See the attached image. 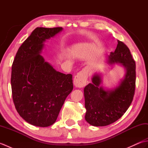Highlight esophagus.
Returning a JSON list of instances; mask_svg holds the SVG:
<instances>
[{
    "label": "esophagus",
    "instance_id": "1",
    "mask_svg": "<svg viewBox=\"0 0 148 148\" xmlns=\"http://www.w3.org/2000/svg\"><path fill=\"white\" fill-rule=\"evenodd\" d=\"M88 79V72L83 70L79 71L75 76L74 79V85L78 88H83L86 86Z\"/></svg>",
    "mask_w": 148,
    "mask_h": 148
}]
</instances>
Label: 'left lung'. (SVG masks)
<instances>
[{
	"instance_id": "left-lung-1",
	"label": "left lung",
	"mask_w": 148,
	"mask_h": 148,
	"mask_svg": "<svg viewBox=\"0 0 148 148\" xmlns=\"http://www.w3.org/2000/svg\"><path fill=\"white\" fill-rule=\"evenodd\" d=\"M114 52L109 56V64L119 63L126 68V74L119 86L105 91L100 87L101 77L95 74L92 83L84 89L86 112L85 119L95 127L107 126L116 121L125 114L132 102L136 90V62L129 48L118 40Z\"/></svg>"
}]
</instances>
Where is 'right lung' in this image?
<instances>
[{
  "instance_id": "add662e5",
  "label": "right lung",
  "mask_w": 148,
  "mask_h": 148,
  "mask_svg": "<svg viewBox=\"0 0 148 148\" xmlns=\"http://www.w3.org/2000/svg\"><path fill=\"white\" fill-rule=\"evenodd\" d=\"M62 30V27H37L19 48L12 62L11 84L15 108L35 126L54 123L73 90L72 75L56 71L40 55L46 39Z\"/></svg>"
}]
</instances>
